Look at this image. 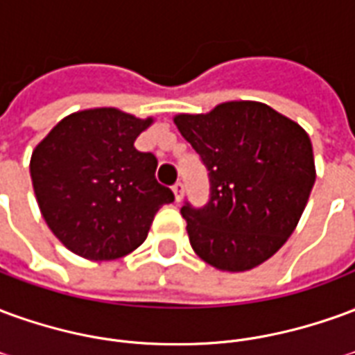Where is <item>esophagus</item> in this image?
Here are the masks:
<instances>
[{
    "label": "esophagus",
    "mask_w": 355,
    "mask_h": 355,
    "mask_svg": "<svg viewBox=\"0 0 355 355\" xmlns=\"http://www.w3.org/2000/svg\"><path fill=\"white\" fill-rule=\"evenodd\" d=\"M173 193H175V200L177 201L182 200V196H184V184H182V182H177V184L173 186Z\"/></svg>",
    "instance_id": "obj_1"
}]
</instances>
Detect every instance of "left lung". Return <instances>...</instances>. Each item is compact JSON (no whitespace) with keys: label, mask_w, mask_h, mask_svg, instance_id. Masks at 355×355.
Here are the masks:
<instances>
[{"label":"left lung","mask_w":355,"mask_h":355,"mask_svg":"<svg viewBox=\"0 0 355 355\" xmlns=\"http://www.w3.org/2000/svg\"><path fill=\"white\" fill-rule=\"evenodd\" d=\"M175 125L209 171V201H186L190 245L216 270L245 272L268 261L302 216L315 165L310 137L262 102H223Z\"/></svg>","instance_id":"1"}]
</instances>
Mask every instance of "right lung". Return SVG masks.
I'll return each instance as SVG.
<instances>
[{
  "instance_id": "obj_1",
  "label": "right lung",
  "mask_w": 355,
  "mask_h": 355,
  "mask_svg": "<svg viewBox=\"0 0 355 355\" xmlns=\"http://www.w3.org/2000/svg\"><path fill=\"white\" fill-rule=\"evenodd\" d=\"M152 123L117 108L81 110L58 121L32 152L40 211L72 253L89 261L132 253L159 207L175 200L155 180V155L135 148Z\"/></svg>"
}]
</instances>
